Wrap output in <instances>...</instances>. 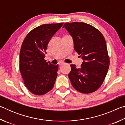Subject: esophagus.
I'll list each match as a JSON object with an SVG mask.
<instances>
[{
	"mask_svg": "<svg viewBox=\"0 0 125 125\" xmlns=\"http://www.w3.org/2000/svg\"><path fill=\"white\" fill-rule=\"evenodd\" d=\"M64 64V63H63V62H60V63H59V65H62Z\"/></svg>",
	"mask_w": 125,
	"mask_h": 125,
	"instance_id": "34e87169",
	"label": "esophagus"
}]
</instances>
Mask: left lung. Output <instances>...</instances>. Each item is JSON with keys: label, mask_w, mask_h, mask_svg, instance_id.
<instances>
[{"label": "left lung", "mask_w": 125, "mask_h": 125, "mask_svg": "<svg viewBox=\"0 0 125 125\" xmlns=\"http://www.w3.org/2000/svg\"><path fill=\"white\" fill-rule=\"evenodd\" d=\"M63 27L72 36L74 50L83 60L79 68L71 65L72 85L84 94L94 92L103 84L110 64L104 37L95 27L83 22H66Z\"/></svg>", "instance_id": "obj_1"}]
</instances>
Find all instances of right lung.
<instances>
[{"mask_svg": "<svg viewBox=\"0 0 125 125\" xmlns=\"http://www.w3.org/2000/svg\"><path fill=\"white\" fill-rule=\"evenodd\" d=\"M63 23L43 24L31 30L20 52V71L24 83L35 95L45 94L53 88L58 65L45 60L48 42Z\"/></svg>", "mask_w": 125, "mask_h": 125, "instance_id": "right-lung-1", "label": "right lung"}]
</instances>
